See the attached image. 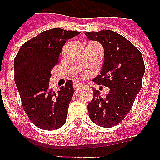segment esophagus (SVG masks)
Here are the masks:
<instances>
[{
	"mask_svg": "<svg viewBox=\"0 0 160 160\" xmlns=\"http://www.w3.org/2000/svg\"><path fill=\"white\" fill-rule=\"evenodd\" d=\"M81 87H82V84L79 83V82H75L73 83V88H81Z\"/></svg>",
	"mask_w": 160,
	"mask_h": 160,
	"instance_id": "34e87169",
	"label": "esophagus"
}]
</instances>
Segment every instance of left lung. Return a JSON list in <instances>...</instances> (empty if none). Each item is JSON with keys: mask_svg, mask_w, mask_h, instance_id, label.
<instances>
[{"mask_svg": "<svg viewBox=\"0 0 160 160\" xmlns=\"http://www.w3.org/2000/svg\"><path fill=\"white\" fill-rule=\"evenodd\" d=\"M88 39L98 41L104 50L100 75L93 81L110 88L106 97L93 88V97L88 104L91 121L103 127L119 124L129 113L141 90L145 66L142 53L128 39L111 30L85 33Z\"/></svg>", "mask_w": 160, "mask_h": 160, "instance_id": "left-lung-1", "label": "left lung"}]
</instances>
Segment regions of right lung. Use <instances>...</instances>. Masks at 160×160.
<instances>
[{
	"mask_svg": "<svg viewBox=\"0 0 160 160\" xmlns=\"http://www.w3.org/2000/svg\"><path fill=\"white\" fill-rule=\"evenodd\" d=\"M80 32L53 28L22 44L14 59V80L22 108L30 121L43 130H56L66 123L74 89L72 81L55 92L50 88V71L60 62L67 39Z\"/></svg>",
	"mask_w": 160,
	"mask_h": 160,
	"instance_id": "right-lung-1",
	"label": "right lung"
}]
</instances>
